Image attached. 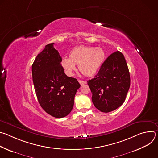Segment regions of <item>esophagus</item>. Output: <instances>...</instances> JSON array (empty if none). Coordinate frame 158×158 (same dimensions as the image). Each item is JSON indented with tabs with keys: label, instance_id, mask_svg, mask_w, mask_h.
I'll list each match as a JSON object with an SVG mask.
<instances>
[{
	"label": "esophagus",
	"instance_id": "obj_1",
	"mask_svg": "<svg viewBox=\"0 0 158 158\" xmlns=\"http://www.w3.org/2000/svg\"><path fill=\"white\" fill-rule=\"evenodd\" d=\"M79 82L80 83V84H81V85H84V84H86V82H85V81H81V80H79Z\"/></svg>",
	"mask_w": 158,
	"mask_h": 158
}]
</instances>
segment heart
Listing matches in <instances>:
<instances>
[{"mask_svg":"<svg viewBox=\"0 0 158 158\" xmlns=\"http://www.w3.org/2000/svg\"><path fill=\"white\" fill-rule=\"evenodd\" d=\"M105 59V52L101 48L79 46L74 48L69 57H63L61 65L67 76H72L78 64L79 71L85 76L91 77L97 73Z\"/></svg>","mask_w":158,"mask_h":158,"instance_id":"1","label":"heart"}]
</instances>
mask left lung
Listing matches in <instances>:
<instances>
[{
	"label": "left lung",
	"instance_id": "1",
	"mask_svg": "<svg viewBox=\"0 0 158 158\" xmlns=\"http://www.w3.org/2000/svg\"><path fill=\"white\" fill-rule=\"evenodd\" d=\"M130 82L124 55L118 51L111 54L94 77L87 81L94 106L102 112H109L120 107L126 99Z\"/></svg>",
	"mask_w": 158,
	"mask_h": 158
}]
</instances>
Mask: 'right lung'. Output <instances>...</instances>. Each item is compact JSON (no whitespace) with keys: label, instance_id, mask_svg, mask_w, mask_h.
<instances>
[{"label":"right lung","instance_id":"add662e5","mask_svg":"<svg viewBox=\"0 0 158 158\" xmlns=\"http://www.w3.org/2000/svg\"><path fill=\"white\" fill-rule=\"evenodd\" d=\"M54 44L46 45L37 56L32 65V80L42 108L51 116L62 118L71 112L81 85L76 79L64 73L62 57Z\"/></svg>","mask_w":158,"mask_h":158}]
</instances>
